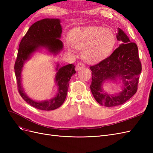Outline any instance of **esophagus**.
I'll use <instances>...</instances> for the list:
<instances>
[{"mask_svg": "<svg viewBox=\"0 0 153 153\" xmlns=\"http://www.w3.org/2000/svg\"><path fill=\"white\" fill-rule=\"evenodd\" d=\"M84 67H85V64H84V63H82V62H78V63L76 64V70H79V69L84 68Z\"/></svg>", "mask_w": 153, "mask_h": 153, "instance_id": "obj_1", "label": "esophagus"}]
</instances>
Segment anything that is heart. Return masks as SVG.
I'll list each match as a JSON object with an SVG mask.
<instances>
[{"label": "heart", "instance_id": "1", "mask_svg": "<svg viewBox=\"0 0 153 153\" xmlns=\"http://www.w3.org/2000/svg\"><path fill=\"white\" fill-rule=\"evenodd\" d=\"M68 49L72 52L74 48L82 50L85 61L96 63L101 61L112 52L115 43L114 32L108 28L87 27L76 28L71 31Z\"/></svg>", "mask_w": 153, "mask_h": 153}]
</instances>
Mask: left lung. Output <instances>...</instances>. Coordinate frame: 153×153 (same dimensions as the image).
<instances>
[{
    "label": "left lung",
    "mask_w": 153,
    "mask_h": 153,
    "mask_svg": "<svg viewBox=\"0 0 153 153\" xmlns=\"http://www.w3.org/2000/svg\"><path fill=\"white\" fill-rule=\"evenodd\" d=\"M117 39L123 43L110 56L99 63L91 66L92 82L91 90L97 102L108 107L124 103L138 89L142 64L137 45L131 42L126 34L119 29ZM119 77L123 82V89L117 95H109L101 87L108 79L116 81Z\"/></svg>",
    "instance_id": "1"
}]
</instances>
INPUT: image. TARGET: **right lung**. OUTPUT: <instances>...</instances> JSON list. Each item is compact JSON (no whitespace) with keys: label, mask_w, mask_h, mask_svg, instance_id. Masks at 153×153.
Wrapping results in <instances>:
<instances>
[{"label":"right lung","mask_w":153,"mask_h":153,"mask_svg":"<svg viewBox=\"0 0 153 153\" xmlns=\"http://www.w3.org/2000/svg\"><path fill=\"white\" fill-rule=\"evenodd\" d=\"M62 33V27L59 19H45L36 22L29 29L23 37L18 50L15 64V73L18 91L22 98L33 107L43 110H53L61 106L65 101L68 93L69 80L76 73L72 64L59 68L57 65L55 82L58 85V92L52 99L44 101H36L27 96L22 86L21 72L26 60L34 51L41 47L47 48L50 52L57 53L62 50L63 45L59 39Z\"/></svg>","instance_id":"right-lung-1"}]
</instances>
